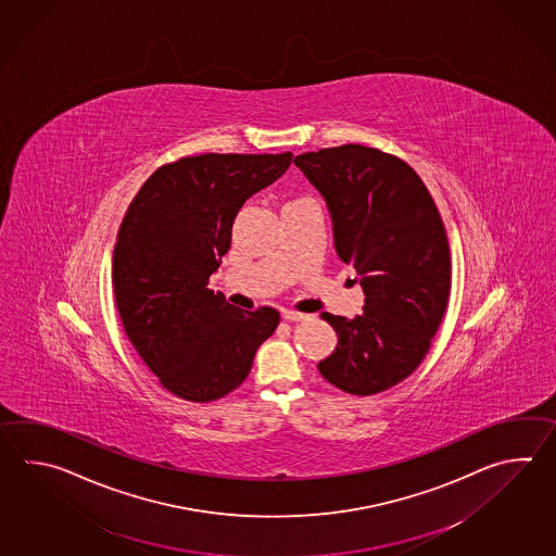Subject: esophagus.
I'll return each mask as SVG.
<instances>
[{
    "label": "esophagus",
    "instance_id": "esophagus-1",
    "mask_svg": "<svg viewBox=\"0 0 556 556\" xmlns=\"http://www.w3.org/2000/svg\"><path fill=\"white\" fill-rule=\"evenodd\" d=\"M281 315H283L285 320H303L305 315L303 313H296V311H289V308H283L281 311Z\"/></svg>",
    "mask_w": 556,
    "mask_h": 556
}]
</instances>
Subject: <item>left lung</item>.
Wrapping results in <instances>:
<instances>
[{"label":"left lung","instance_id":"left-lung-1","mask_svg":"<svg viewBox=\"0 0 556 556\" xmlns=\"http://www.w3.org/2000/svg\"><path fill=\"white\" fill-rule=\"evenodd\" d=\"M295 164L323 193L337 253L364 289L363 315H320L339 344L318 372L342 392L372 396L408 378L440 329L452 289L445 226L421 178L394 154L342 144Z\"/></svg>","mask_w":556,"mask_h":556}]
</instances>
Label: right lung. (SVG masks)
<instances>
[{
	"instance_id": "1",
	"label": "right lung",
	"mask_w": 556,
	"mask_h": 556,
	"mask_svg": "<svg viewBox=\"0 0 556 556\" xmlns=\"http://www.w3.org/2000/svg\"><path fill=\"white\" fill-rule=\"evenodd\" d=\"M293 154H198L160 166L126 210L113 253L126 337L160 384L214 402L243 384L279 311H239L207 289L239 207L283 176Z\"/></svg>"
}]
</instances>
